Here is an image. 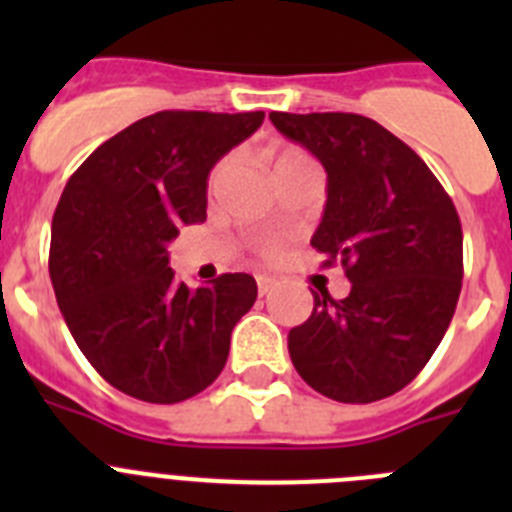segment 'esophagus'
Here are the masks:
<instances>
[{
	"label": "esophagus",
	"instance_id": "esophagus-1",
	"mask_svg": "<svg viewBox=\"0 0 512 512\" xmlns=\"http://www.w3.org/2000/svg\"><path fill=\"white\" fill-rule=\"evenodd\" d=\"M256 284H259V295H269L271 289L277 287V279L264 277V274H261V277H256Z\"/></svg>",
	"mask_w": 512,
	"mask_h": 512
}]
</instances>
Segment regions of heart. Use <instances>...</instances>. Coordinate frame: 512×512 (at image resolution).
Listing matches in <instances>:
<instances>
[{"mask_svg": "<svg viewBox=\"0 0 512 512\" xmlns=\"http://www.w3.org/2000/svg\"><path fill=\"white\" fill-rule=\"evenodd\" d=\"M305 164H315V161H312V158L297 146H282V148H274V151H271V171H274V176H277L279 171L295 169V166H305ZM223 171H225L223 161L212 166L210 176H207V189H210V192L217 187V184H220V176H223ZM261 251H264L266 256H277L279 246L277 243H264V246H261Z\"/></svg>", "mask_w": 512, "mask_h": 512, "instance_id": "1", "label": "heart"}]
</instances>
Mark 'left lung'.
Wrapping results in <instances>:
<instances>
[{"instance_id": "1", "label": "left lung", "mask_w": 512, "mask_h": 512, "mask_svg": "<svg viewBox=\"0 0 512 512\" xmlns=\"http://www.w3.org/2000/svg\"><path fill=\"white\" fill-rule=\"evenodd\" d=\"M328 174L312 248L341 264L351 292L289 330L297 374L338 402H377L420 374L454 318L464 277L461 223L423 158L379 122L354 112H271Z\"/></svg>"}]
</instances>
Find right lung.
Returning a JSON list of instances; mask_svg holds the SVG:
<instances>
[{
    "instance_id": "right-lung-1",
    "label": "right lung",
    "mask_w": 512,
    "mask_h": 512,
    "mask_svg": "<svg viewBox=\"0 0 512 512\" xmlns=\"http://www.w3.org/2000/svg\"><path fill=\"white\" fill-rule=\"evenodd\" d=\"M264 112L164 110L133 122L74 171L51 225L53 292L89 364L125 395L174 405L223 372L251 274L176 282L169 243L205 223L207 176Z\"/></svg>"
}]
</instances>
